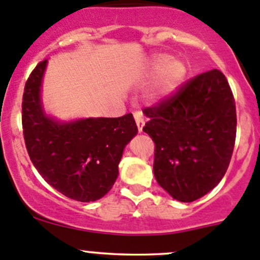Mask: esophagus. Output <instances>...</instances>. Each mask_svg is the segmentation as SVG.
<instances>
[{
  "label": "esophagus",
  "mask_w": 260,
  "mask_h": 260,
  "mask_svg": "<svg viewBox=\"0 0 260 260\" xmlns=\"http://www.w3.org/2000/svg\"><path fill=\"white\" fill-rule=\"evenodd\" d=\"M135 120H136V124H137L138 132H142L143 125H145V119H143L142 114H141L140 112L135 113Z\"/></svg>",
  "instance_id": "esophagus-1"
}]
</instances>
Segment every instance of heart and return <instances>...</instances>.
<instances>
[{
    "instance_id": "obj_1",
    "label": "heart",
    "mask_w": 260,
    "mask_h": 260,
    "mask_svg": "<svg viewBox=\"0 0 260 260\" xmlns=\"http://www.w3.org/2000/svg\"><path fill=\"white\" fill-rule=\"evenodd\" d=\"M165 59V57H160L153 63L155 69H159L161 66H163L162 68L160 67L161 69L156 77L152 92L153 99H162V98L173 94L185 76V67L180 60L171 59L164 63Z\"/></svg>"
}]
</instances>
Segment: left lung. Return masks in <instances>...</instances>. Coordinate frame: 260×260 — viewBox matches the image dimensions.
Masks as SVG:
<instances>
[{
	"instance_id": "left-lung-1",
	"label": "left lung",
	"mask_w": 260,
	"mask_h": 260,
	"mask_svg": "<svg viewBox=\"0 0 260 260\" xmlns=\"http://www.w3.org/2000/svg\"><path fill=\"white\" fill-rule=\"evenodd\" d=\"M143 113L158 185L180 202L212 190L228 170L236 138L235 99L225 75H198Z\"/></svg>"
}]
</instances>
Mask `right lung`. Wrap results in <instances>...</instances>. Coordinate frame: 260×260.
Segmentation results:
<instances>
[{
  "label": "right lung",
  "mask_w": 260,
  "mask_h": 260,
  "mask_svg": "<svg viewBox=\"0 0 260 260\" xmlns=\"http://www.w3.org/2000/svg\"><path fill=\"white\" fill-rule=\"evenodd\" d=\"M47 59L37 64L22 95V132L32 165L63 196L94 202L118 178L125 145L138 129L131 113L119 118H86L59 123L47 117L40 86Z\"/></svg>",
  "instance_id": "right-lung-1"
}]
</instances>
